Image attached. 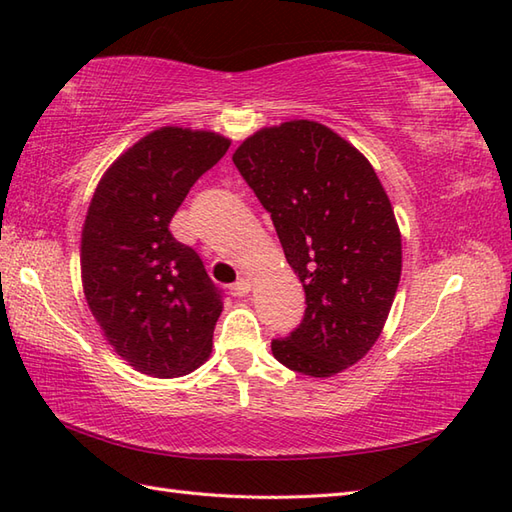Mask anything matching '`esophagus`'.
Returning <instances> with one entry per match:
<instances>
[{"mask_svg": "<svg viewBox=\"0 0 512 512\" xmlns=\"http://www.w3.org/2000/svg\"><path fill=\"white\" fill-rule=\"evenodd\" d=\"M250 288H253V281H250L248 277L237 279L235 286H233V295H235V297H246L248 292H250Z\"/></svg>", "mask_w": 512, "mask_h": 512, "instance_id": "1", "label": "esophagus"}]
</instances>
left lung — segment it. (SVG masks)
<instances>
[{
  "mask_svg": "<svg viewBox=\"0 0 512 512\" xmlns=\"http://www.w3.org/2000/svg\"><path fill=\"white\" fill-rule=\"evenodd\" d=\"M273 217L306 314L270 343L281 365L328 378L372 350L394 303L402 244L394 209L369 160L330 127H264L233 154Z\"/></svg>",
  "mask_w": 512,
  "mask_h": 512,
  "instance_id": "1",
  "label": "left lung"
}]
</instances>
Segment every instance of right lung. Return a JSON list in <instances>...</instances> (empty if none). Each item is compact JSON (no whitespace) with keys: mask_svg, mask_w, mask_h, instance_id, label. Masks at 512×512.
Wrapping results in <instances>:
<instances>
[{"mask_svg":"<svg viewBox=\"0 0 512 512\" xmlns=\"http://www.w3.org/2000/svg\"><path fill=\"white\" fill-rule=\"evenodd\" d=\"M228 147L215 132L160 127L105 171L85 215V301L116 354L147 376H184L211 354L222 290L169 222Z\"/></svg>","mask_w":512,"mask_h":512,"instance_id":"right-lung-1","label":"right lung"}]
</instances>
